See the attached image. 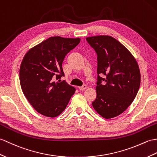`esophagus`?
Here are the masks:
<instances>
[{"mask_svg":"<svg viewBox=\"0 0 157 157\" xmlns=\"http://www.w3.org/2000/svg\"><path fill=\"white\" fill-rule=\"evenodd\" d=\"M86 87H87V86H86V85H83V86H82V87H79L78 88H79L80 90H84L86 89Z\"/></svg>","mask_w":157,"mask_h":157,"instance_id":"1","label":"esophagus"}]
</instances>
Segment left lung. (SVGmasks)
I'll return each mask as SVG.
<instances>
[{"mask_svg": "<svg viewBox=\"0 0 157 157\" xmlns=\"http://www.w3.org/2000/svg\"><path fill=\"white\" fill-rule=\"evenodd\" d=\"M86 40L97 53V96L92 105L103 118H114L136 96L140 84L138 65L132 53L111 36H93Z\"/></svg>", "mask_w": 157, "mask_h": 157, "instance_id": "1", "label": "left lung"}]
</instances>
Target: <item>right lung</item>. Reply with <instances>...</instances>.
I'll list each match as a JSON object with an SVG mask.
<instances>
[{"mask_svg":"<svg viewBox=\"0 0 157 157\" xmlns=\"http://www.w3.org/2000/svg\"><path fill=\"white\" fill-rule=\"evenodd\" d=\"M80 42L79 38L52 37L29 49L21 62L22 91L35 110L54 118L63 112L75 89L61 81L65 56ZM56 78L58 80L56 82Z\"/></svg>","mask_w":157,"mask_h":157,"instance_id":"right-lung-1","label":"right lung"}]
</instances>
